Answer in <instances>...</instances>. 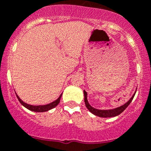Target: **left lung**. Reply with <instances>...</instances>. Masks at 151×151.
I'll return each instance as SVG.
<instances>
[{
    "mask_svg": "<svg viewBox=\"0 0 151 151\" xmlns=\"http://www.w3.org/2000/svg\"><path fill=\"white\" fill-rule=\"evenodd\" d=\"M135 95V94H134ZM134 95L132 96V98L128 101L127 103H125L124 105L118 107V108H116V109H109V110H101V109H97L93 108V106H91L89 105V103H88V100H87V93L84 90V101L85 103H86V106L87 109H89V111L92 113H93L94 115L98 116L99 117H113V116H116L119 115L120 113H123L124 110L126 109V108L129 105V103H131V101L134 99Z\"/></svg>",
    "mask_w": 151,
    "mask_h": 151,
    "instance_id": "left-lung-1",
    "label": "left lung"
}]
</instances>
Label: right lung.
Masks as SVG:
<instances>
[{
	"mask_svg": "<svg viewBox=\"0 0 151 151\" xmlns=\"http://www.w3.org/2000/svg\"><path fill=\"white\" fill-rule=\"evenodd\" d=\"M17 96V99L19 100V102L22 103V105L24 106V107H26L27 109H30V110H32V111H35V112H45V111H48L49 109H53L56 106L58 105L59 102H60V99L61 97H62V94L59 97H58V99H56L55 101L54 102H52V103H49V104H47V105H44V106H32V105H29V104H27V103H24L22 99H20L18 96Z\"/></svg>",
	"mask_w": 151,
	"mask_h": 151,
	"instance_id": "1",
	"label": "right lung"
}]
</instances>
